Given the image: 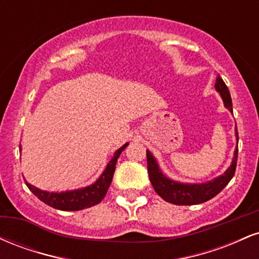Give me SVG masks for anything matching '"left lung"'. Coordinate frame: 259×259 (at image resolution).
<instances>
[{"mask_svg": "<svg viewBox=\"0 0 259 259\" xmlns=\"http://www.w3.org/2000/svg\"><path fill=\"white\" fill-rule=\"evenodd\" d=\"M217 92L221 95L225 108L233 113V102H231L230 92L225 82L219 78L215 80L214 85ZM235 136L239 142V134L235 127ZM147 154V170L150 175V181L152 184L154 191L158 194L164 201L173 204H181V206H190V204L203 203L210 198H213L228 185L229 181L233 179L236 169L237 162V146L234 151V157L231 164L224 173L214 178V179L206 181V183H181L170 179L160 169L156 157L150 151H146Z\"/></svg>", "mask_w": 259, "mask_h": 259, "instance_id": "obj_1", "label": "left lung"}]
</instances>
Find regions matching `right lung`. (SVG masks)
<instances>
[{"mask_svg":"<svg viewBox=\"0 0 259 259\" xmlns=\"http://www.w3.org/2000/svg\"><path fill=\"white\" fill-rule=\"evenodd\" d=\"M129 142L124 144L120 148L115 151L113 157L107 163L105 170L100 175V178L91 185H88L81 189L69 190V191H61V192H53L46 191V190H41L38 187L31 185L28 181H25L26 186L29 190L34 194L38 200L45 202L46 204L51 206L56 209L61 210H80L84 208H90L95 204L100 203L101 201L105 198V196L108 191V187L111 185L113 174L115 170V164L119 158L120 153L123 152Z\"/></svg>","mask_w":259,"mask_h":259,"instance_id":"1","label":"right lung"}]
</instances>
